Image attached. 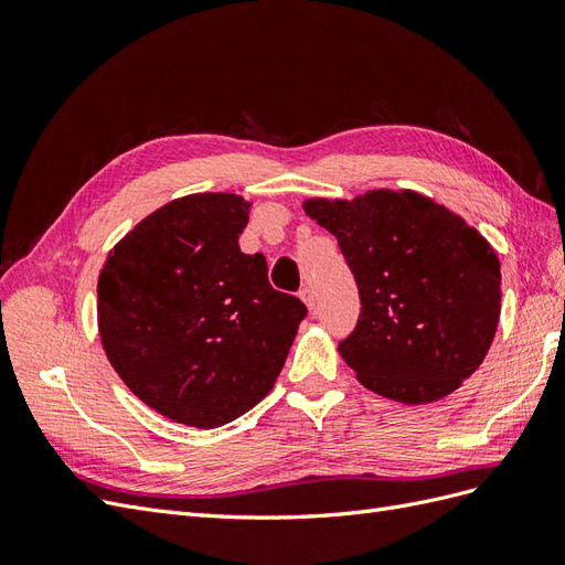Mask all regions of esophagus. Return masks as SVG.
Returning <instances> with one entry per match:
<instances>
[{
  "mask_svg": "<svg viewBox=\"0 0 565 565\" xmlns=\"http://www.w3.org/2000/svg\"><path fill=\"white\" fill-rule=\"evenodd\" d=\"M299 297H301V301L313 311V306H316V292H313V289H311V287H303L301 292H299Z\"/></svg>",
  "mask_w": 565,
  "mask_h": 565,
  "instance_id": "esophagus-1",
  "label": "esophagus"
}]
</instances>
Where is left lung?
<instances>
[{
  "label": "left lung",
  "mask_w": 565,
  "mask_h": 565,
  "mask_svg": "<svg viewBox=\"0 0 565 565\" xmlns=\"http://www.w3.org/2000/svg\"><path fill=\"white\" fill-rule=\"evenodd\" d=\"M361 292L339 353L358 382L405 405L448 396L483 363L500 322V259L486 237L415 191L311 198Z\"/></svg>",
  "instance_id": "left-lung-1"
}]
</instances>
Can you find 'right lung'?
Returning <instances> with one entry per match:
<instances>
[{"label":"right lung","instance_id":"obj_1","mask_svg":"<svg viewBox=\"0 0 565 565\" xmlns=\"http://www.w3.org/2000/svg\"><path fill=\"white\" fill-rule=\"evenodd\" d=\"M252 202L195 193L139 221L98 276V334L136 398L162 417L216 429L276 384L306 306L273 289L237 237Z\"/></svg>","mask_w":565,"mask_h":565}]
</instances>
